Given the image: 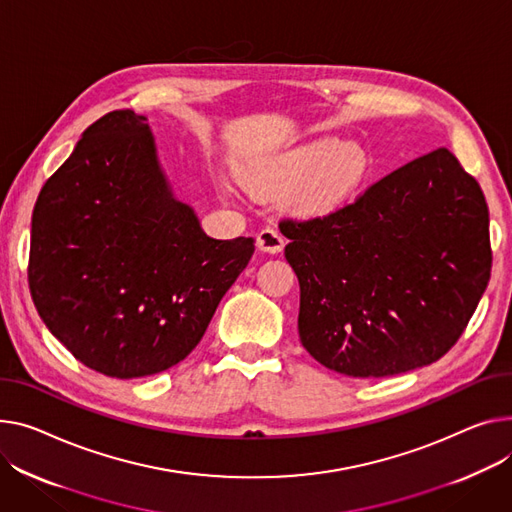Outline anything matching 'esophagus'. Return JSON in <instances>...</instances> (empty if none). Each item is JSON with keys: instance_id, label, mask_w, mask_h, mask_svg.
Segmentation results:
<instances>
[{"instance_id": "34e87169", "label": "esophagus", "mask_w": 512, "mask_h": 512, "mask_svg": "<svg viewBox=\"0 0 512 512\" xmlns=\"http://www.w3.org/2000/svg\"><path fill=\"white\" fill-rule=\"evenodd\" d=\"M257 247L265 253H280L284 249V236L280 234L278 228H263L259 234H257Z\"/></svg>"}]
</instances>
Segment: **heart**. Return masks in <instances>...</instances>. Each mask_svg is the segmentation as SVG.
<instances>
[{
	"label": "heart",
	"instance_id": "1",
	"mask_svg": "<svg viewBox=\"0 0 512 512\" xmlns=\"http://www.w3.org/2000/svg\"><path fill=\"white\" fill-rule=\"evenodd\" d=\"M362 170V156L352 146H339L335 140L306 144L271 166L253 170L245 183L255 193H274L296 187L294 201L302 210H323L356 183Z\"/></svg>",
	"mask_w": 512,
	"mask_h": 512
}]
</instances>
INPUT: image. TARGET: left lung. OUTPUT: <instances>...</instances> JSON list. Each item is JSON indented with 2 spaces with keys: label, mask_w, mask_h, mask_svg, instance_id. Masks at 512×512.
Returning a JSON list of instances; mask_svg holds the SVG:
<instances>
[{
  "label": "left lung",
  "mask_w": 512,
  "mask_h": 512,
  "mask_svg": "<svg viewBox=\"0 0 512 512\" xmlns=\"http://www.w3.org/2000/svg\"><path fill=\"white\" fill-rule=\"evenodd\" d=\"M280 230L300 284V342L348 377H391L445 356L490 282L488 203L447 148Z\"/></svg>",
  "instance_id": "8db88e82"
}]
</instances>
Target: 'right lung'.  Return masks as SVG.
Listing matches in <instances>:
<instances>
[{"mask_svg":"<svg viewBox=\"0 0 512 512\" xmlns=\"http://www.w3.org/2000/svg\"><path fill=\"white\" fill-rule=\"evenodd\" d=\"M148 119L94 121L32 212L28 286L84 366L138 379L185 360L255 241H216L170 189Z\"/></svg>","mask_w":512,"mask_h":512,"instance_id":"1","label":"right lung"}]
</instances>
